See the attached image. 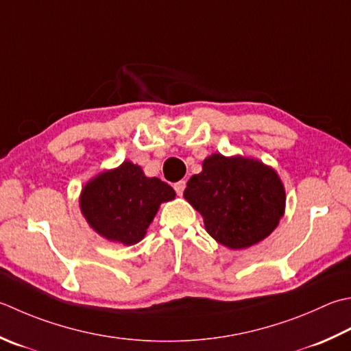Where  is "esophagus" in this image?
<instances>
[{
    "mask_svg": "<svg viewBox=\"0 0 351 351\" xmlns=\"http://www.w3.org/2000/svg\"><path fill=\"white\" fill-rule=\"evenodd\" d=\"M173 189H175V191L180 196H182V193H184V190H185V181L182 180V181H180V182H176L175 185H173Z\"/></svg>",
    "mask_w": 351,
    "mask_h": 351,
    "instance_id": "esophagus-1",
    "label": "esophagus"
}]
</instances>
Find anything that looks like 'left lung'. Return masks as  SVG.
<instances>
[{
    "instance_id": "1",
    "label": "left lung",
    "mask_w": 351,
    "mask_h": 351,
    "mask_svg": "<svg viewBox=\"0 0 351 351\" xmlns=\"http://www.w3.org/2000/svg\"><path fill=\"white\" fill-rule=\"evenodd\" d=\"M285 189L263 162L248 158L208 156L184 197L204 216L205 230L231 250L248 248L276 230L285 211Z\"/></svg>"
}]
</instances>
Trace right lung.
Segmentation results:
<instances>
[{
	"label": "right lung",
	"instance_id": "add662e5",
	"mask_svg": "<svg viewBox=\"0 0 351 351\" xmlns=\"http://www.w3.org/2000/svg\"><path fill=\"white\" fill-rule=\"evenodd\" d=\"M173 197L175 191L169 184L146 178L138 166L126 161L85 185L80 208L100 236L134 245L146 234L160 204Z\"/></svg>",
	"mask_w": 351,
	"mask_h": 351
}]
</instances>
